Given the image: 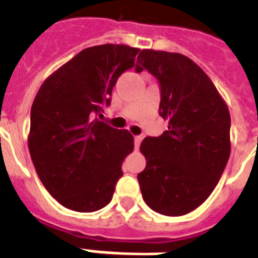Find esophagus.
I'll list each match as a JSON object with an SVG mask.
<instances>
[{"mask_svg": "<svg viewBox=\"0 0 258 258\" xmlns=\"http://www.w3.org/2000/svg\"><path fill=\"white\" fill-rule=\"evenodd\" d=\"M142 140H143V136H135V147H136V149H139Z\"/></svg>", "mask_w": 258, "mask_h": 258, "instance_id": "esophagus-1", "label": "esophagus"}]
</instances>
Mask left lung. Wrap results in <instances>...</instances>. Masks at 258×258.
<instances>
[{"label": "left lung", "mask_w": 258, "mask_h": 258, "mask_svg": "<svg viewBox=\"0 0 258 258\" xmlns=\"http://www.w3.org/2000/svg\"><path fill=\"white\" fill-rule=\"evenodd\" d=\"M136 72L160 83V115L168 131L146 138L140 151L146 168L138 175L146 204L155 213L179 217L207 200L231 154V115L215 86L190 58L142 50Z\"/></svg>", "instance_id": "left-lung-1"}]
</instances>
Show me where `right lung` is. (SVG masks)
Instances as JSON below:
<instances>
[{"mask_svg":"<svg viewBox=\"0 0 258 258\" xmlns=\"http://www.w3.org/2000/svg\"><path fill=\"white\" fill-rule=\"evenodd\" d=\"M139 48L103 44L80 51L41 85L30 111L29 151L38 178L63 207H105L133 151V136L96 118Z\"/></svg>","mask_w":258,"mask_h":258,"instance_id":"right-lung-1","label":"right lung"}]
</instances>
